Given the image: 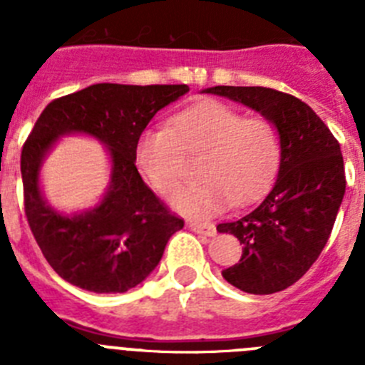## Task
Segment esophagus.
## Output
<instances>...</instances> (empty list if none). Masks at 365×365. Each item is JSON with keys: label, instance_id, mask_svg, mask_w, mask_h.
<instances>
[{"label": "esophagus", "instance_id": "1", "mask_svg": "<svg viewBox=\"0 0 365 365\" xmlns=\"http://www.w3.org/2000/svg\"><path fill=\"white\" fill-rule=\"evenodd\" d=\"M188 227L192 228L193 232H197V234H201V235H208V237H212V235L217 234V230H215V227H214V225H212V222L190 221Z\"/></svg>", "mask_w": 365, "mask_h": 365}]
</instances>
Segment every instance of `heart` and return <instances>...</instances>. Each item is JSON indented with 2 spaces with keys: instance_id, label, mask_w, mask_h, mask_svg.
Wrapping results in <instances>:
<instances>
[{
  "instance_id": "b5f03b06",
  "label": "heart",
  "mask_w": 365,
  "mask_h": 365,
  "mask_svg": "<svg viewBox=\"0 0 365 365\" xmlns=\"http://www.w3.org/2000/svg\"><path fill=\"white\" fill-rule=\"evenodd\" d=\"M186 155H205L199 170L205 180L182 186L170 201L182 214L208 217L232 199L250 205L270 188L282 163V138L267 118H247L230 106L206 102L179 113L170 128L143 131L135 148L138 170L160 195L179 185Z\"/></svg>"
}]
</instances>
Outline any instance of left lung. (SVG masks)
Returning <instances> with one entry per match:
<instances>
[{"mask_svg": "<svg viewBox=\"0 0 365 365\" xmlns=\"http://www.w3.org/2000/svg\"><path fill=\"white\" fill-rule=\"evenodd\" d=\"M205 93L227 96L272 122L282 138L278 179L259 205L219 232L243 245L240 263L222 278L248 294H272L298 282L327 243L346 193L340 144L305 102L269 87L215 86Z\"/></svg>", "mask_w": 365, "mask_h": 365, "instance_id": "left-lung-1", "label": "left lung"}]
</instances>
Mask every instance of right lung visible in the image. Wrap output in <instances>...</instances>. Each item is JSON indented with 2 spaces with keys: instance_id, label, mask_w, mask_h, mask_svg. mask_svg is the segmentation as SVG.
<instances>
[{
  "instance_id": "add662e5",
  "label": "right lung",
  "mask_w": 365,
  "mask_h": 365,
  "mask_svg": "<svg viewBox=\"0 0 365 365\" xmlns=\"http://www.w3.org/2000/svg\"><path fill=\"white\" fill-rule=\"evenodd\" d=\"M190 91L180 86L95 83L53 100L21 150L25 215L54 272L86 291L125 292L159 265L168 240L185 221L146 186L135 148L155 113ZM89 134L108 148L112 177L103 201L89 211L63 215L44 201L39 170L57 138Z\"/></svg>"
}]
</instances>
